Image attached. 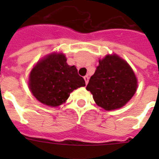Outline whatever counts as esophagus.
Instances as JSON below:
<instances>
[{"label":"esophagus","mask_w":159,"mask_h":159,"mask_svg":"<svg viewBox=\"0 0 159 159\" xmlns=\"http://www.w3.org/2000/svg\"><path fill=\"white\" fill-rule=\"evenodd\" d=\"M84 80H85V83H86V84H88V81H89V77L88 76V75H85V76L84 77Z\"/></svg>","instance_id":"34e87169"}]
</instances>
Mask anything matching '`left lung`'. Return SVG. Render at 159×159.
<instances>
[{"label":"left lung","instance_id":"obj_1","mask_svg":"<svg viewBox=\"0 0 159 159\" xmlns=\"http://www.w3.org/2000/svg\"><path fill=\"white\" fill-rule=\"evenodd\" d=\"M86 89L96 104L107 111L124 106L134 95L137 79L131 67L117 55H108L99 61Z\"/></svg>","mask_w":159,"mask_h":159}]
</instances>
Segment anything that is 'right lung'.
<instances>
[{
	"label": "right lung",
	"instance_id": "right-lung-1",
	"mask_svg": "<svg viewBox=\"0 0 159 159\" xmlns=\"http://www.w3.org/2000/svg\"><path fill=\"white\" fill-rule=\"evenodd\" d=\"M85 86L75 66L67 64L64 54L49 55L38 62L29 75L32 95L43 104L57 107L65 102L70 93Z\"/></svg>",
	"mask_w": 159,
	"mask_h": 159
}]
</instances>
